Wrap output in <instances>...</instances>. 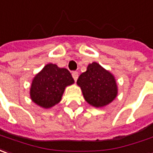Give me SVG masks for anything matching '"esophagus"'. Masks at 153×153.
<instances>
[{
	"mask_svg": "<svg viewBox=\"0 0 153 153\" xmlns=\"http://www.w3.org/2000/svg\"><path fill=\"white\" fill-rule=\"evenodd\" d=\"M72 75H73V78H74V79L77 81V79H78V77H79V74H78V72H73L72 73Z\"/></svg>",
	"mask_w": 153,
	"mask_h": 153,
	"instance_id": "34e87169",
	"label": "esophagus"
}]
</instances>
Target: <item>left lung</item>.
I'll return each instance as SVG.
<instances>
[{"instance_id":"1","label":"left lung","mask_w":153,"mask_h":153,"mask_svg":"<svg viewBox=\"0 0 153 153\" xmlns=\"http://www.w3.org/2000/svg\"><path fill=\"white\" fill-rule=\"evenodd\" d=\"M77 85L80 87L85 100L94 108H103L118 96L114 75L96 62L90 63L86 71L79 75Z\"/></svg>"}]
</instances>
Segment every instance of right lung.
Here are the masks:
<instances>
[{
	"label": "right lung",
	"mask_w": 153,
	"mask_h": 153,
	"mask_svg": "<svg viewBox=\"0 0 153 153\" xmlns=\"http://www.w3.org/2000/svg\"><path fill=\"white\" fill-rule=\"evenodd\" d=\"M74 83L67 68L48 63L34 77L29 90L30 99L40 108H52L61 102L65 88Z\"/></svg>",
	"instance_id": "right-lung-1"
}]
</instances>
